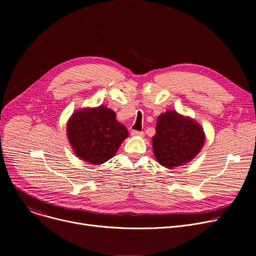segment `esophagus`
<instances>
[{"mask_svg": "<svg viewBox=\"0 0 256 256\" xmlns=\"http://www.w3.org/2000/svg\"><path fill=\"white\" fill-rule=\"evenodd\" d=\"M130 134L132 136H143L144 132H140V130H132Z\"/></svg>", "mask_w": 256, "mask_h": 256, "instance_id": "34e87169", "label": "esophagus"}]
</instances>
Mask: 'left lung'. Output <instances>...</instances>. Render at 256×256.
Listing matches in <instances>:
<instances>
[{"label": "left lung", "mask_w": 256, "mask_h": 256, "mask_svg": "<svg viewBox=\"0 0 256 256\" xmlns=\"http://www.w3.org/2000/svg\"><path fill=\"white\" fill-rule=\"evenodd\" d=\"M204 143V132L196 121L176 111L160 114L152 137L158 162L167 168L186 164L195 158Z\"/></svg>", "instance_id": "1"}]
</instances>
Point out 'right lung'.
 Listing matches in <instances>:
<instances>
[{
  "instance_id": "1",
  "label": "right lung",
  "mask_w": 256,
  "mask_h": 256,
  "mask_svg": "<svg viewBox=\"0 0 256 256\" xmlns=\"http://www.w3.org/2000/svg\"><path fill=\"white\" fill-rule=\"evenodd\" d=\"M67 136L78 158L102 164L114 156L128 132L114 111L100 106L74 112L67 124Z\"/></svg>"
}]
</instances>
